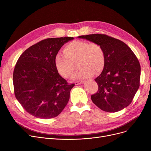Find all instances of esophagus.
Returning <instances> with one entry per match:
<instances>
[{"label": "esophagus", "instance_id": "obj_1", "mask_svg": "<svg viewBox=\"0 0 151 151\" xmlns=\"http://www.w3.org/2000/svg\"><path fill=\"white\" fill-rule=\"evenodd\" d=\"M84 83L83 81H76L75 83V85H79V84H83Z\"/></svg>", "mask_w": 151, "mask_h": 151}]
</instances>
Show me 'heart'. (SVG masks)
<instances>
[{"mask_svg":"<svg viewBox=\"0 0 151 151\" xmlns=\"http://www.w3.org/2000/svg\"><path fill=\"white\" fill-rule=\"evenodd\" d=\"M105 51L99 44L75 40L67 45L63 53L59 52L55 55L54 63L58 73L68 78L73 75L77 62L80 69L73 78L83 79L100 72L105 66Z\"/></svg>","mask_w":151,"mask_h":151,"instance_id":"obj_1","label":"heart"}]
</instances>
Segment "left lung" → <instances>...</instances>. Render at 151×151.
Listing matches in <instances>:
<instances>
[{"instance_id":"obj_1","label":"left lung","mask_w":151,"mask_h":151,"mask_svg":"<svg viewBox=\"0 0 151 151\" xmlns=\"http://www.w3.org/2000/svg\"><path fill=\"white\" fill-rule=\"evenodd\" d=\"M78 38L99 44L105 52L104 70L95 79L99 90L91 96L93 104L109 113L129 106L139 87L141 67L136 55L125 43L105 34Z\"/></svg>"}]
</instances>
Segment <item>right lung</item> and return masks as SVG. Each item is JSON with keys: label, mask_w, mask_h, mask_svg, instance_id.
Here are the masks:
<instances>
[{"label": "right lung", "mask_w": 151, "mask_h": 151, "mask_svg": "<svg viewBox=\"0 0 151 151\" xmlns=\"http://www.w3.org/2000/svg\"><path fill=\"white\" fill-rule=\"evenodd\" d=\"M73 37L43 40L31 46L19 58L13 71L15 97L23 108L38 118L58 116L67 105L74 84L58 73L54 57Z\"/></svg>", "instance_id": "right-lung-1"}]
</instances>
